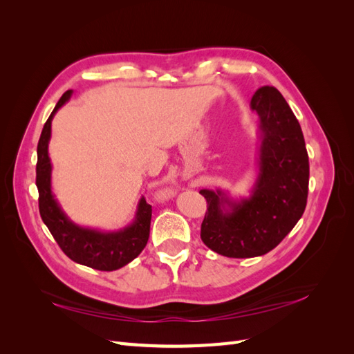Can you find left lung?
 Wrapping results in <instances>:
<instances>
[{"instance_id": "8db88e82", "label": "left lung", "mask_w": 354, "mask_h": 354, "mask_svg": "<svg viewBox=\"0 0 354 354\" xmlns=\"http://www.w3.org/2000/svg\"><path fill=\"white\" fill-rule=\"evenodd\" d=\"M250 106L260 120L250 196L234 198L224 189L199 192L208 202L201 238L230 259L272 251L301 218L307 203L308 155L295 115L274 87L257 90Z\"/></svg>"}]
</instances>
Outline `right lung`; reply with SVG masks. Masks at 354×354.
Segmentation results:
<instances>
[{"mask_svg":"<svg viewBox=\"0 0 354 354\" xmlns=\"http://www.w3.org/2000/svg\"><path fill=\"white\" fill-rule=\"evenodd\" d=\"M72 94L73 91L68 90L62 95L44 124L38 142L37 187L39 192V214L53 238L71 260L95 270L112 272L131 263L145 250L151 233L152 207L140 198L133 221L120 230H100L81 226L72 221L63 211L51 187L53 165L48 155V143L53 118L63 104L69 102Z\"/></svg>","mask_w":354,"mask_h":354,"instance_id":"obj_1","label":"right lung"}]
</instances>
